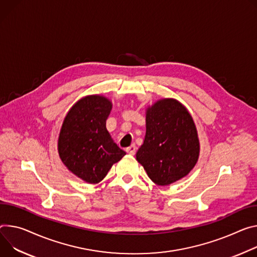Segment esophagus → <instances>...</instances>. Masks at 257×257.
I'll return each mask as SVG.
<instances>
[{
	"label": "esophagus",
	"instance_id": "esophagus-1",
	"mask_svg": "<svg viewBox=\"0 0 257 257\" xmlns=\"http://www.w3.org/2000/svg\"><path fill=\"white\" fill-rule=\"evenodd\" d=\"M126 152H127L129 155H134L135 152H136V147H135L134 145H132V146H130V147H128V148L126 149Z\"/></svg>",
	"mask_w": 257,
	"mask_h": 257
}]
</instances>
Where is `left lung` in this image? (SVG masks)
Instances as JSON below:
<instances>
[{
	"mask_svg": "<svg viewBox=\"0 0 257 257\" xmlns=\"http://www.w3.org/2000/svg\"><path fill=\"white\" fill-rule=\"evenodd\" d=\"M146 136L136 160L158 185H169L196 166L200 142L190 111L174 98H162L146 111Z\"/></svg>",
	"mask_w": 257,
	"mask_h": 257,
	"instance_id": "8db88e82",
	"label": "left lung"
}]
</instances>
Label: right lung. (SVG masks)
Returning a JSON list of instances; mask_svg holds the SVG:
<instances>
[{"instance_id": "add662e5", "label": "right lung", "mask_w": 257, "mask_h": 257, "mask_svg": "<svg viewBox=\"0 0 257 257\" xmlns=\"http://www.w3.org/2000/svg\"><path fill=\"white\" fill-rule=\"evenodd\" d=\"M111 101L99 94L79 99L63 120L57 149L64 166L88 183H98L126 153L116 146L105 122Z\"/></svg>"}]
</instances>
